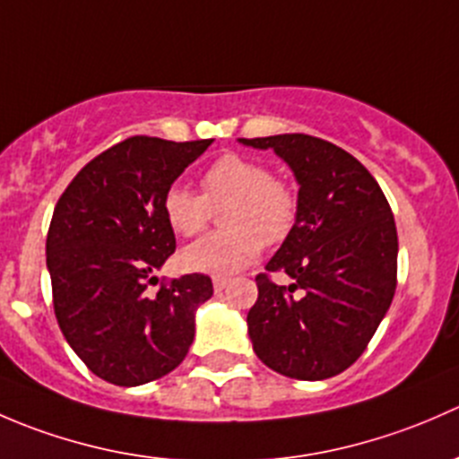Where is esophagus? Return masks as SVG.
<instances>
[{"instance_id": "34e87169", "label": "esophagus", "mask_w": 459, "mask_h": 459, "mask_svg": "<svg viewBox=\"0 0 459 459\" xmlns=\"http://www.w3.org/2000/svg\"><path fill=\"white\" fill-rule=\"evenodd\" d=\"M226 286H229V280H226V277H215V280H212V289H215V293L224 290Z\"/></svg>"}]
</instances>
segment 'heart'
<instances>
[{"mask_svg":"<svg viewBox=\"0 0 459 459\" xmlns=\"http://www.w3.org/2000/svg\"><path fill=\"white\" fill-rule=\"evenodd\" d=\"M224 208L226 230L202 238L182 251L184 268L208 275H233L255 262L266 247L284 242L298 221V195L255 160L224 155L202 175V195L173 184L161 197V212L170 229L184 238L202 233L211 208Z\"/></svg>","mask_w":459,"mask_h":459,"instance_id":"obj_1","label":"heart"}]
</instances>
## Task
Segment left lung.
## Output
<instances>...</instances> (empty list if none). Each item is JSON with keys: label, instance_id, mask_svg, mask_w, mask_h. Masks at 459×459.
<instances>
[{"label": "left lung", "instance_id": "obj_1", "mask_svg": "<svg viewBox=\"0 0 459 459\" xmlns=\"http://www.w3.org/2000/svg\"><path fill=\"white\" fill-rule=\"evenodd\" d=\"M273 151L298 182V221L266 271L248 311L253 351L268 368L295 379L346 371L377 331L395 295L397 230L375 178L346 151L302 133L239 140Z\"/></svg>", "mask_w": 459, "mask_h": 459}]
</instances>
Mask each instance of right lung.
<instances>
[{"label":"right lung","mask_w":459,"mask_h":459,"mask_svg":"<svg viewBox=\"0 0 459 459\" xmlns=\"http://www.w3.org/2000/svg\"><path fill=\"white\" fill-rule=\"evenodd\" d=\"M212 140L128 137L88 161L55 206L46 238L64 337L97 377L140 386L182 364L212 281L191 273L146 290L175 253L161 197Z\"/></svg>","instance_id":"1"}]
</instances>
